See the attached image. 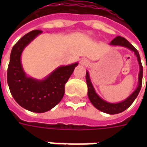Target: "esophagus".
<instances>
[{
    "instance_id": "obj_1",
    "label": "esophagus",
    "mask_w": 147,
    "mask_h": 147,
    "mask_svg": "<svg viewBox=\"0 0 147 147\" xmlns=\"http://www.w3.org/2000/svg\"><path fill=\"white\" fill-rule=\"evenodd\" d=\"M81 63L82 65H87L88 64V62L86 61V60H82V62H81Z\"/></svg>"
}]
</instances>
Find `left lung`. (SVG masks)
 Segmentation results:
<instances>
[{"label":"left lung","instance_id":"obj_1","mask_svg":"<svg viewBox=\"0 0 147 147\" xmlns=\"http://www.w3.org/2000/svg\"><path fill=\"white\" fill-rule=\"evenodd\" d=\"M110 45L126 47V48H127V49L133 51L135 55H136V56H137L140 65V73L139 77H138V86H137V89L135 90L134 92H133L132 94H130L127 98H126L125 100L119 103H116V104L105 101V100H103V99H101L100 97L98 96L96 92H95V91H94V88L93 87V85H92V82L90 80L88 71H86L85 78H86V82H87L88 85V96L90 101L92 102V105H94L97 109L100 111L105 112V113H107V114H119V113H121V112L124 111L126 109H127L128 107L132 105L133 102L134 101V100L137 97L138 94H139L140 91L142 87L143 66H142L140 57V54L138 53V51L136 49V48L134 46H132V44H130V42H128L125 38L121 37V36H117V37H115L114 40H112L111 43H110Z\"/></svg>","mask_w":147,"mask_h":147}]
</instances>
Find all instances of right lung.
Wrapping results in <instances>:
<instances>
[{"label":"right lung","mask_w":147,"mask_h":147,"mask_svg":"<svg viewBox=\"0 0 147 147\" xmlns=\"http://www.w3.org/2000/svg\"><path fill=\"white\" fill-rule=\"evenodd\" d=\"M42 32L31 31L13 46L7 69V83L13 98L21 107L36 113L48 111L61 101L65 94V85L78 65L76 62L59 67L43 80L26 76L21 64L22 52Z\"/></svg>","instance_id":"add662e5"}]
</instances>
